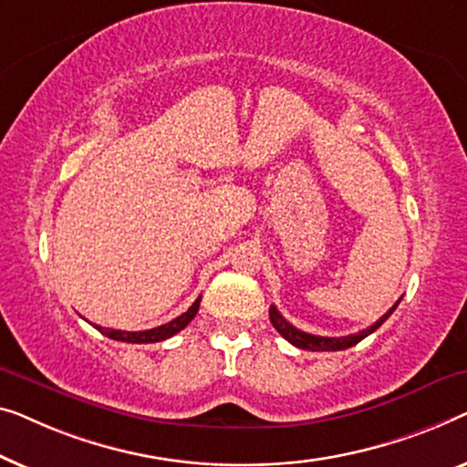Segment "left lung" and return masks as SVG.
I'll return each mask as SVG.
<instances>
[{
	"label": "left lung",
	"instance_id": "obj_1",
	"mask_svg": "<svg viewBox=\"0 0 467 467\" xmlns=\"http://www.w3.org/2000/svg\"><path fill=\"white\" fill-rule=\"evenodd\" d=\"M400 300H402V298H400ZM400 300L389 308V311L383 315V317H380L379 321H374L370 327H366V330L358 332V334H349V337H315V334L302 332V330H298V327H294L290 321H287L284 315L277 311V306L268 308V315H271V324L275 326V330H277L281 337L287 340V343L298 347V349H306V351H343V349H349V347H353V345H358L359 340H364L368 337V334H372L374 330H377V327L383 326V321L389 317L393 311H396Z\"/></svg>",
	"mask_w": 467,
	"mask_h": 467
}]
</instances>
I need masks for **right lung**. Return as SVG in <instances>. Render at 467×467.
<instances>
[{
  "instance_id": "add662e5",
  "label": "right lung",
  "mask_w": 467,
  "mask_h": 467,
  "mask_svg": "<svg viewBox=\"0 0 467 467\" xmlns=\"http://www.w3.org/2000/svg\"><path fill=\"white\" fill-rule=\"evenodd\" d=\"M201 306V296L192 302V306L188 308L186 313H182L180 317L171 319L169 324H162L159 327H152V330H141V332H127V330H111V327H103V326H95L103 337L114 338V340H122V343H137V345H148V343H161V340H167L183 330L190 321L194 319V315L199 313Z\"/></svg>"
}]
</instances>
